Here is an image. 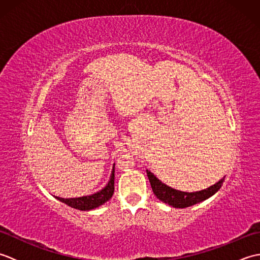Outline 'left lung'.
Here are the masks:
<instances>
[{
  "label": "left lung",
  "instance_id": "left-lung-1",
  "mask_svg": "<svg viewBox=\"0 0 260 260\" xmlns=\"http://www.w3.org/2000/svg\"><path fill=\"white\" fill-rule=\"evenodd\" d=\"M114 180H115V163L113 165L112 174H110V178H109V181L107 182V184L105 185L102 190L93 193V194L84 196L79 198H69V199L54 197V196L53 197L56 198L57 200L66 203L67 206L71 208L81 210V211H89V210L101 207L102 204L106 203L108 200H110V198L113 197V193H114Z\"/></svg>",
  "mask_w": 260,
  "mask_h": 260
}]
</instances>
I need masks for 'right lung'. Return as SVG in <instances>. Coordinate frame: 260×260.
<instances>
[{"mask_svg": "<svg viewBox=\"0 0 260 260\" xmlns=\"http://www.w3.org/2000/svg\"><path fill=\"white\" fill-rule=\"evenodd\" d=\"M146 173L150 180V183L152 186V190L154 194L156 196L158 200L169 204V206L173 208H187L191 206H194L197 203H200L204 200H207L210 197H212L215 192H217L220 187H221L224 178L218 181L217 183L207 187V189L197 191V192H183L175 190L167 184H164L162 181H159L155 175H154L151 171L146 170Z\"/></svg>", "mask_w": 260, "mask_h": 260, "instance_id": "right-lung-1", "label": "right lung"}]
</instances>
